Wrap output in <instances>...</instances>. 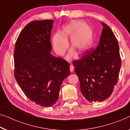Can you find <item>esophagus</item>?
Returning <instances> with one entry per match:
<instances>
[{
  "mask_svg": "<svg viewBox=\"0 0 130 130\" xmlns=\"http://www.w3.org/2000/svg\"><path fill=\"white\" fill-rule=\"evenodd\" d=\"M74 66H73V64H71L70 66V70L71 72L73 71V70H74Z\"/></svg>",
  "mask_w": 130,
  "mask_h": 130,
  "instance_id": "obj_1",
  "label": "esophagus"
}]
</instances>
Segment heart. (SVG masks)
Wrapping results in <instances>:
<instances>
[{"instance_id": "heart-1", "label": "heart", "mask_w": 130, "mask_h": 130, "mask_svg": "<svg viewBox=\"0 0 130 130\" xmlns=\"http://www.w3.org/2000/svg\"><path fill=\"white\" fill-rule=\"evenodd\" d=\"M70 38L71 47L78 53L84 52L93 40V31L91 27L84 26L81 21H73L64 26L61 31L56 33L52 38L54 51L59 55L65 53L69 47V39ZM71 57L69 56V58Z\"/></svg>"}]
</instances>
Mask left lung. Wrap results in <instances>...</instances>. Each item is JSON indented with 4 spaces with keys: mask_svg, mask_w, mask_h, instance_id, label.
Segmentation results:
<instances>
[{
    "mask_svg": "<svg viewBox=\"0 0 130 130\" xmlns=\"http://www.w3.org/2000/svg\"><path fill=\"white\" fill-rule=\"evenodd\" d=\"M103 26L98 46L73 61L80 82L81 93L89 102L103 101L111 94L117 83L121 57L116 37L107 24Z\"/></svg>",
    "mask_w": 130,
    "mask_h": 130,
    "instance_id": "8db88e82",
    "label": "left lung"
}]
</instances>
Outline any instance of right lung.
I'll return each instance as SVG.
<instances>
[{
    "mask_svg": "<svg viewBox=\"0 0 130 130\" xmlns=\"http://www.w3.org/2000/svg\"><path fill=\"white\" fill-rule=\"evenodd\" d=\"M53 20L27 24L14 50V77L27 98L42 107L55 104L64 79L70 75L68 62L50 53Z\"/></svg>",
    "mask_w": 130,
    "mask_h": 130,
    "instance_id": "add662e5",
    "label": "right lung"
}]
</instances>
